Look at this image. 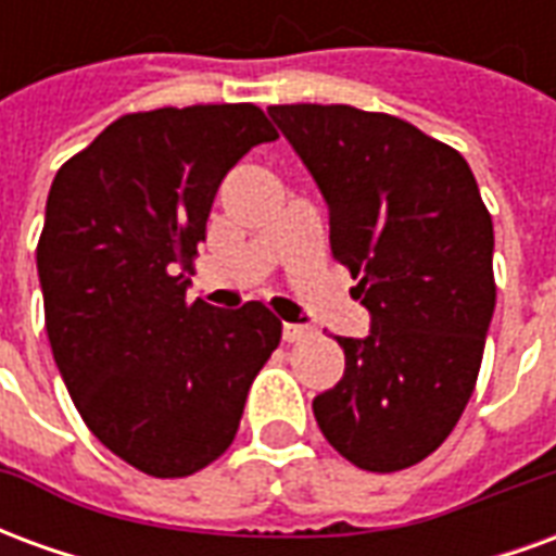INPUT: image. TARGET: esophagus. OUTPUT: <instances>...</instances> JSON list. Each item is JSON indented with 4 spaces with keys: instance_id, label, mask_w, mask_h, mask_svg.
Instances as JSON below:
<instances>
[{
    "instance_id": "34e87169",
    "label": "esophagus",
    "mask_w": 556,
    "mask_h": 556,
    "mask_svg": "<svg viewBox=\"0 0 556 556\" xmlns=\"http://www.w3.org/2000/svg\"><path fill=\"white\" fill-rule=\"evenodd\" d=\"M306 337H313V330L306 325H282V339L286 342H303Z\"/></svg>"
}]
</instances>
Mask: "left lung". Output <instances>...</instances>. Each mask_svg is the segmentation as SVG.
Here are the masks:
<instances>
[{
	"label": "left lung",
	"instance_id": "left-lung-1",
	"mask_svg": "<svg viewBox=\"0 0 556 556\" xmlns=\"http://www.w3.org/2000/svg\"><path fill=\"white\" fill-rule=\"evenodd\" d=\"M330 214V250L369 309L337 337L345 372L313 399L351 465L390 473L434 453L477 384L494 315V229L455 148L396 115L345 103L267 106Z\"/></svg>",
	"mask_w": 556,
	"mask_h": 556
}]
</instances>
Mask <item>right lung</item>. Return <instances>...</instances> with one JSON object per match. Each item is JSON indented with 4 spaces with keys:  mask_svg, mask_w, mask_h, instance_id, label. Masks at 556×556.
Instances as JSON below:
<instances>
[{
    "mask_svg": "<svg viewBox=\"0 0 556 556\" xmlns=\"http://www.w3.org/2000/svg\"><path fill=\"white\" fill-rule=\"evenodd\" d=\"M277 130L253 103L122 115L55 172L38 241L47 337L91 434L148 477L229 450L282 337L265 303H187L226 172Z\"/></svg>",
    "mask_w": 556,
    "mask_h": 556,
    "instance_id": "right-lung-1",
    "label": "right lung"
}]
</instances>
